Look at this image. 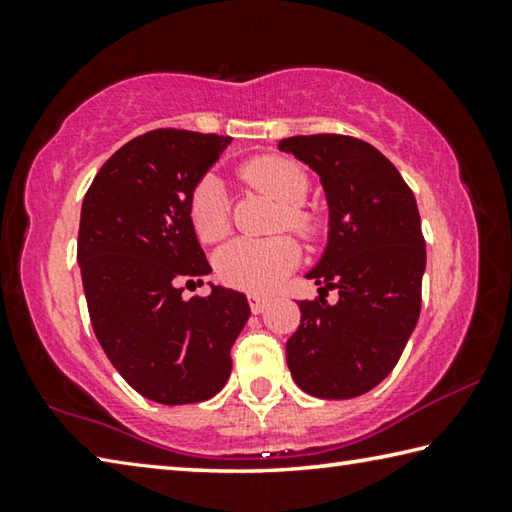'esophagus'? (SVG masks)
<instances>
[{"label":"esophagus","instance_id":"34e87169","mask_svg":"<svg viewBox=\"0 0 512 512\" xmlns=\"http://www.w3.org/2000/svg\"><path fill=\"white\" fill-rule=\"evenodd\" d=\"M248 302H250V309H253V314H262V311H266V307L271 305V298L259 296V293H250Z\"/></svg>","mask_w":512,"mask_h":512}]
</instances>
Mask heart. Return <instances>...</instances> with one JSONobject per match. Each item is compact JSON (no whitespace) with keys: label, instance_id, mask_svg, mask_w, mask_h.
<instances>
[{"label":"heart","instance_id":"b5f03b06","mask_svg":"<svg viewBox=\"0 0 512 512\" xmlns=\"http://www.w3.org/2000/svg\"><path fill=\"white\" fill-rule=\"evenodd\" d=\"M241 178L280 203L277 223L309 237L316 230L314 214L302 207L309 192L305 169L280 155H262L239 169ZM189 223L201 241H219L228 232V196L216 176H203L189 194ZM300 259V246L287 235L271 239H235L216 255V266L232 287L264 293L275 289Z\"/></svg>","mask_w":512,"mask_h":512}]
</instances>
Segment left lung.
Masks as SVG:
<instances>
[{
    "label": "left lung",
    "instance_id": "8db88e82",
    "mask_svg": "<svg viewBox=\"0 0 512 512\" xmlns=\"http://www.w3.org/2000/svg\"><path fill=\"white\" fill-rule=\"evenodd\" d=\"M277 146L318 173L329 210L323 257L305 275L323 287L298 302L287 341L291 377L314 397L350 400L391 375L418 325L427 268L418 203L395 164L357 137L296 135ZM332 288L336 306L324 300Z\"/></svg>",
    "mask_w": 512,
    "mask_h": 512
}]
</instances>
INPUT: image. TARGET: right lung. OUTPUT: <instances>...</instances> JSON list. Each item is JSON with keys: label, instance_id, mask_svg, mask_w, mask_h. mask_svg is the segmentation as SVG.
I'll list each match as a JSON object with an SVG mask.
<instances>
[{"label": "right lung", "instance_id": "add662e5", "mask_svg": "<svg viewBox=\"0 0 512 512\" xmlns=\"http://www.w3.org/2000/svg\"><path fill=\"white\" fill-rule=\"evenodd\" d=\"M232 137L176 128L144 133L94 176L81 207L79 250L94 334L146 400H210L230 377V348L248 323L244 293L214 287L183 298L180 282L210 275L187 203Z\"/></svg>", "mask_w": 512, "mask_h": 512}]
</instances>
